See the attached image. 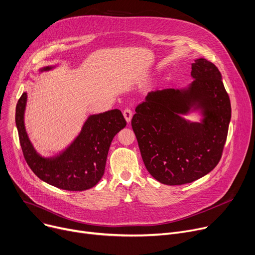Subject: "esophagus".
Segmentation results:
<instances>
[{
	"instance_id": "obj_1",
	"label": "esophagus",
	"mask_w": 255,
	"mask_h": 255,
	"mask_svg": "<svg viewBox=\"0 0 255 255\" xmlns=\"http://www.w3.org/2000/svg\"><path fill=\"white\" fill-rule=\"evenodd\" d=\"M123 113H124V116H125V119H126L127 123H130L131 117H132V112H131V110H130L129 108H126Z\"/></svg>"
}]
</instances>
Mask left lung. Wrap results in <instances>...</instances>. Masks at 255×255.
Masks as SVG:
<instances>
[{"instance_id": "1", "label": "left lung", "mask_w": 255, "mask_h": 255, "mask_svg": "<svg viewBox=\"0 0 255 255\" xmlns=\"http://www.w3.org/2000/svg\"><path fill=\"white\" fill-rule=\"evenodd\" d=\"M191 75L194 81L187 89L148 93L131 119L144 164L164 185L204 177L220 162L227 140L231 102L220 70L200 58L192 63ZM192 108L202 110L201 123L180 116Z\"/></svg>"}]
</instances>
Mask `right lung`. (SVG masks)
I'll return each instance as SVG.
<instances>
[{
  "label": "right lung",
  "instance_id": "add662e5",
  "mask_svg": "<svg viewBox=\"0 0 255 255\" xmlns=\"http://www.w3.org/2000/svg\"><path fill=\"white\" fill-rule=\"evenodd\" d=\"M52 68L47 66L41 71ZM26 99V93L19 98L15 122L23 156L36 177L67 191H85L97 185L104 174L109 147L114 135L127 126L122 111L113 109L91 115L81 133L66 150L55 157L45 158L36 153L25 130Z\"/></svg>",
  "mask_w": 255,
  "mask_h": 255
}]
</instances>
